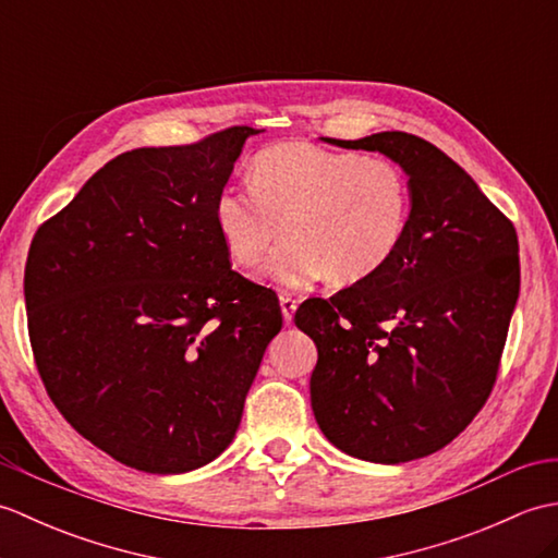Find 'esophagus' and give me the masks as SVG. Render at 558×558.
<instances>
[{
    "mask_svg": "<svg viewBox=\"0 0 558 558\" xmlns=\"http://www.w3.org/2000/svg\"><path fill=\"white\" fill-rule=\"evenodd\" d=\"M294 310H298V300H294L290 292H280V312H282V318H286L288 324H292Z\"/></svg>",
    "mask_w": 558,
    "mask_h": 558,
    "instance_id": "34e87169",
    "label": "esophagus"
}]
</instances>
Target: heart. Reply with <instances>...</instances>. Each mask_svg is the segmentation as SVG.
<instances>
[{
	"instance_id": "b5f03b06",
	"label": "heart",
	"mask_w": 558,
	"mask_h": 558,
	"mask_svg": "<svg viewBox=\"0 0 558 558\" xmlns=\"http://www.w3.org/2000/svg\"><path fill=\"white\" fill-rule=\"evenodd\" d=\"M248 186L222 189L216 228L244 270L264 264L286 234L266 268L280 288L322 278L360 286L393 260L412 222L408 172L378 156L288 141L258 153Z\"/></svg>"
}]
</instances>
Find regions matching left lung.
I'll return each mask as SVG.
<instances>
[{"label":"left lung","instance_id":"left-lung-1","mask_svg":"<svg viewBox=\"0 0 558 558\" xmlns=\"http://www.w3.org/2000/svg\"><path fill=\"white\" fill-rule=\"evenodd\" d=\"M326 141L398 162L412 184V222L381 272L294 314L318 350L314 417L342 453L417 460L453 441L492 393L520 292L518 234L429 141Z\"/></svg>","mask_w":558,"mask_h":558}]
</instances>
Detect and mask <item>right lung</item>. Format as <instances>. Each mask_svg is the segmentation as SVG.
Instances as JSON below:
<instances>
[{
    "instance_id": "1",
    "label": "right lung",
    "mask_w": 558,
    "mask_h": 558,
    "mask_svg": "<svg viewBox=\"0 0 558 558\" xmlns=\"http://www.w3.org/2000/svg\"><path fill=\"white\" fill-rule=\"evenodd\" d=\"M254 134L122 153L31 242L23 294L47 396L122 465L180 475L216 460L282 328L276 292L230 268L213 216Z\"/></svg>"
}]
</instances>
